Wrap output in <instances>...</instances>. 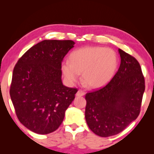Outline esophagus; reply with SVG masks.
I'll return each mask as SVG.
<instances>
[{"label": "esophagus", "instance_id": "obj_1", "mask_svg": "<svg viewBox=\"0 0 154 154\" xmlns=\"http://www.w3.org/2000/svg\"><path fill=\"white\" fill-rule=\"evenodd\" d=\"M85 94V92H83V90H79V91L76 92V94H75V95H76V97H82V96H83Z\"/></svg>", "mask_w": 154, "mask_h": 154}]
</instances>
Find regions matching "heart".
Returning a JSON list of instances; mask_svg holds the SVG:
<instances>
[{
  "label": "heart",
  "instance_id": "obj_1",
  "mask_svg": "<svg viewBox=\"0 0 154 154\" xmlns=\"http://www.w3.org/2000/svg\"><path fill=\"white\" fill-rule=\"evenodd\" d=\"M71 62L64 60L61 69L67 83L73 85L79 81L80 73L88 87L102 88L112 79L118 65L115 52L102 47H85L73 51Z\"/></svg>",
  "mask_w": 154,
  "mask_h": 154
}]
</instances>
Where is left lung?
<instances>
[{
  "mask_svg": "<svg viewBox=\"0 0 154 154\" xmlns=\"http://www.w3.org/2000/svg\"><path fill=\"white\" fill-rule=\"evenodd\" d=\"M121 64L111 81L85 94V116L97 135L106 137L123 131L140 114L144 78L135 58L119 49Z\"/></svg>",
  "mask_w": 154,
  "mask_h": 154,
  "instance_id": "1",
  "label": "left lung"
}]
</instances>
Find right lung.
Wrapping results in <instances>:
<instances>
[{
	"mask_svg": "<svg viewBox=\"0 0 154 154\" xmlns=\"http://www.w3.org/2000/svg\"><path fill=\"white\" fill-rule=\"evenodd\" d=\"M75 43L44 40L29 49L18 60L12 73L10 94L19 121L35 133L55 131L77 89L62 81L61 65Z\"/></svg>",
	"mask_w": 154,
	"mask_h": 154,
	"instance_id": "add662e5",
	"label": "right lung"
}]
</instances>
